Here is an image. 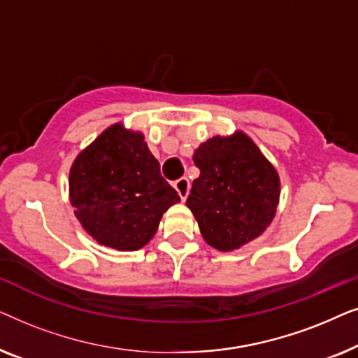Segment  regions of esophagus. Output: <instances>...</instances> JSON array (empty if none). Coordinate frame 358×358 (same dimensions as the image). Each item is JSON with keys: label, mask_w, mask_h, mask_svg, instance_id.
Masks as SVG:
<instances>
[{"label": "esophagus", "mask_w": 358, "mask_h": 358, "mask_svg": "<svg viewBox=\"0 0 358 358\" xmlns=\"http://www.w3.org/2000/svg\"><path fill=\"white\" fill-rule=\"evenodd\" d=\"M174 189L178 190V192H179L180 199L185 200V199H187V195H189V189H190V182H189V179H187V178H180V179L176 180V182H174Z\"/></svg>", "instance_id": "1"}]
</instances>
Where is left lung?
<instances>
[{"instance_id":"left-lung-1","label":"left lung","mask_w":358,"mask_h":358,"mask_svg":"<svg viewBox=\"0 0 358 358\" xmlns=\"http://www.w3.org/2000/svg\"><path fill=\"white\" fill-rule=\"evenodd\" d=\"M185 205L200 233L218 251H234L266 231L275 217L280 179L257 145L243 131L213 136L199 146Z\"/></svg>"}]
</instances>
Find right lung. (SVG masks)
Returning a JSON list of instances; mask_svg holds the SVG:
<instances>
[{
	"label": "right lung",
	"mask_w": 358,
	"mask_h": 358,
	"mask_svg": "<svg viewBox=\"0 0 358 358\" xmlns=\"http://www.w3.org/2000/svg\"><path fill=\"white\" fill-rule=\"evenodd\" d=\"M70 202L97 243L136 251L155 236L163 213L180 197L161 176L143 134L114 124L76 156Z\"/></svg>",
	"instance_id": "obj_1"
}]
</instances>
